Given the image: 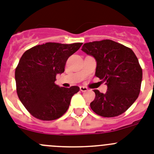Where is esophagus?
Segmentation results:
<instances>
[{
  "label": "esophagus",
  "instance_id": "obj_1",
  "mask_svg": "<svg viewBox=\"0 0 154 154\" xmlns=\"http://www.w3.org/2000/svg\"><path fill=\"white\" fill-rule=\"evenodd\" d=\"M80 91H82V92H85V91H88V89H87V87H84V86H80Z\"/></svg>",
  "mask_w": 154,
  "mask_h": 154
}]
</instances>
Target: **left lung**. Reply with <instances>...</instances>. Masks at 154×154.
<instances>
[{"mask_svg": "<svg viewBox=\"0 0 154 154\" xmlns=\"http://www.w3.org/2000/svg\"><path fill=\"white\" fill-rule=\"evenodd\" d=\"M81 51L97 62L95 76L106 81L105 94L94 90L91 103L94 113L104 117L122 114L137 99L142 82V69L131 48L111 40L86 43Z\"/></svg>", "mask_w": 154, "mask_h": 154, "instance_id": "obj_1", "label": "left lung"}]
</instances>
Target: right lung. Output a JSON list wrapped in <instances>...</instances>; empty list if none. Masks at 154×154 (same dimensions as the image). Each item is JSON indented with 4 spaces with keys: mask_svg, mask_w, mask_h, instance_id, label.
<instances>
[{
    "mask_svg": "<svg viewBox=\"0 0 154 154\" xmlns=\"http://www.w3.org/2000/svg\"><path fill=\"white\" fill-rule=\"evenodd\" d=\"M82 43H46L25 51L15 70L17 96L30 114L42 120H53L66 113L70 100L80 91L55 84L57 74L64 71L70 56Z\"/></svg>",
    "mask_w": 154,
    "mask_h": 154,
    "instance_id": "obj_1",
    "label": "right lung"
}]
</instances>
